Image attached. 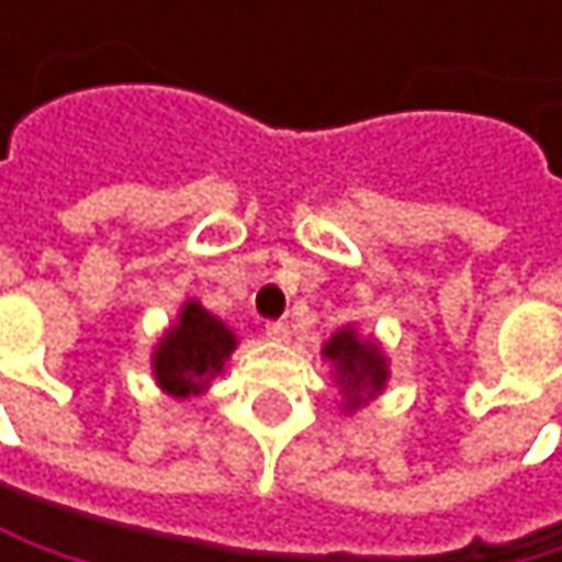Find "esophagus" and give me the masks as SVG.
Wrapping results in <instances>:
<instances>
[{
	"label": "esophagus",
	"instance_id": "1",
	"mask_svg": "<svg viewBox=\"0 0 562 562\" xmlns=\"http://www.w3.org/2000/svg\"><path fill=\"white\" fill-rule=\"evenodd\" d=\"M267 338H273V341H285L289 338V322H282V318H277V322H267Z\"/></svg>",
	"mask_w": 562,
	"mask_h": 562
}]
</instances>
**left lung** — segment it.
Masks as SVG:
<instances>
[{
  "label": "left lung",
  "mask_w": 562,
  "mask_h": 562,
  "mask_svg": "<svg viewBox=\"0 0 562 562\" xmlns=\"http://www.w3.org/2000/svg\"><path fill=\"white\" fill-rule=\"evenodd\" d=\"M325 358L335 364V381L345 393L348 406H361L368 396L384 391V381H387L384 355L371 341H361L351 328L338 331L325 345Z\"/></svg>",
  "instance_id": "8db88e82"
}]
</instances>
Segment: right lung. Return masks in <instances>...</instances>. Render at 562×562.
I'll list each match as a JSON object with an SVG mask.
<instances>
[{
	"label": "right lung",
	"mask_w": 562,
	"mask_h": 562,
	"mask_svg": "<svg viewBox=\"0 0 562 562\" xmlns=\"http://www.w3.org/2000/svg\"><path fill=\"white\" fill-rule=\"evenodd\" d=\"M234 335L224 322L204 312L198 302L181 308L178 325L156 351V381L171 396H194L224 368L234 351Z\"/></svg>",
	"instance_id": "add662e5"
}]
</instances>
